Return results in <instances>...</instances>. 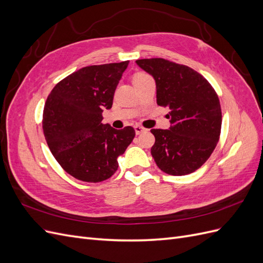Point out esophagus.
Instances as JSON below:
<instances>
[{"label":"esophagus","mask_w":263,"mask_h":263,"mask_svg":"<svg viewBox=\"0 0 263 263\" xmlns=\"http://www.w3.org/2000/svg\"><path fill=\"white\" fill-rule=\"evenodd\" d=\"M135 132H136V135H140L141 133L147 132V129L144 128V127L140 126V125H136V126H135Z\"/></svg>","instance_id":"esophagus-1"}]
</instances>
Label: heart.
<instances>
[{
  "mask_svg": "<svg viewBox=\"0 0 263 263\" xmlns=\"http://www.w3.org/2000/svg\"><path fill=\"white\" fill-rule=\"evenodd\" d=\"M147 74H145V73H137V74H135L134 76V81L135 80H138V79H141V78H144V77H146Z\"/></svg>",
  "mask_w": 263,
  "mask_h": 263,
  "instance_id": "obj_1",
  "label": "heart"
}]
</instances>
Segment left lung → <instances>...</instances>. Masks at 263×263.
Wrapping results in <instances>:
<instances>
[{
  "mask_svg": "<svg viewBox=\"0 0 263 263\" xmlns=\"http://www.w3.org/2000/svg\"><path fill=\"white\" fill-rule=\"evenodd\" d=\"M155 79L157 103L171 110L169 129H151V155L159 169L185 176L206 162L216 147L221 109L216 92L205 78L186 66L162 58L136 60Z\"/></svg>",
  "mask_w": 263,
  "mask_h": 263,
  "instance_id": "1",
  "label": "left lung"
}]
</instances>
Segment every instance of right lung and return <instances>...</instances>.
I'll use <instances>...</instances> for the list:
<instances>
[{
  "label": "right lung",
  "mask_w": 263,
  "mask_h": 263,
  "mask_svg": "<svg viewBox=\"0 0 263 263\" xmlns=\"http://www.w3.org/2000/svg\"><path fill=\"white\" fill-rule=\"evenodd\" d=\"M128 62L82 68L61 80L47 98V145L63 170L78 180L97 183L112 177L118 157L135 137L132 126L115 129L102 123L103 109L112 107Z\"/></svg>",
  "instance_id": "right-lung-1"
}]
</instances>
